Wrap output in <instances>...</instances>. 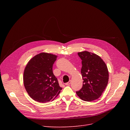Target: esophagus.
Listing matches in <instances>:
<instances>
[{
    "mask_svg": "<svg viewBox=\"0 0 130 130\" xmlns=\"http://www.w3.org/2000/svg\"><path fill=\"white\" fill-rule=\"evenodd\" d=\"M71 80H70L69 82H67V83H65V85H69L70 84H71Z\"/></svg>",
    "mask_w": 130,
    "mask_h": 130,
    "instance_id": "1",
    "label": "esophagus"
}]
</instances>
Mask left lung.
<instances>
[{"label":"left lung","mask_w":130,"mask_h":130,"mask_svg":"<svg viewBox=\"0 0 130 130\" xmlns=\"http://www.w3.org/2000/svg\"><path fill=\"white\" fill-rule=\"evenodd\" d=\"M82 59L83 86L76 93L84 101L91 102L99 99L104 91L108 81L106 65L99 56L87 51L78 53Z\"/></svg>","instance_id":"left-lung-1"}]
</instances>
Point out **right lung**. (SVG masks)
Masks as SVG:
<instances>
[{
	"label": "right lung",
	"instance_id": "obj_1",
	"mask_svg": "<svg viewBox=\"0 0 130 130\" xmlns=\"http://www.w3.org/2000/svg\"><path fill=\"white\" fill-rule=\"evenodd\" d=\"M56 59V55L42 53L27 63L24 72V84L34 100L40 103L53 101L62 90L53 72V65Z\"/></svg>",
	"mask_w": 130,
	"mask_h": 130
}]
</instances>
